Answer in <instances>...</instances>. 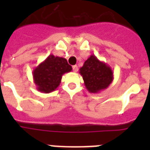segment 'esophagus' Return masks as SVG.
Masks as SVG:
<instances>
[{
	"label": "esophagus",
	"instance_id": "obj_1",
	"mask_svg": "<svg viewBox=\"0 0 150 150\" xmlns=\"http://www.w3.org/2000/svg\"><path fill=\"white\" fill-rule=\"evenodd\" d=\"M72 68H73V71H74L75 72H76V71H78V66L77 65L72 66Z\"/></svg>",
	"mask_w": 150,
	"mask_h": 150
}]
</instances>
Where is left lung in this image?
I'll return each mask as SVG.
<instances>
[{"label": "left lung", "mask_w": 150, "mask_h": 150, "mask_svg": "<svg viewBox=\"0 0 150 150\" xmlns=\"http://www.w3.org/2000/svg\"><path fill=\"white\" fill-rule=\"evenodd\" d=\"M85 86L91 93H99L106 89L114 80V73L108 64L92 54L79 68Z\"/></svg>", "instance_id": "1"}]
</instances>
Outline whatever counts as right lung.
I'll use <instances>...</instances> for the list:
<instances>
[{
	"label": "right lung",
	"instance_id": "add662e5",
	"mask_svg": "<svg viewBox=\"0 0 150 150\" xmlns=\"http://www.w3.org/2000/svg\"><path fill=\"white\" fill-rule=\"evenodd\" d=\"M72 70L65 58L50 54L33 71L36 89L43 93H50L59 86L62 75Z\"/></svg>",
	"mask_w": 150,
	"mask_h": 150
}]
</instances>
